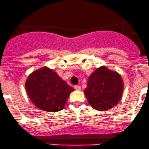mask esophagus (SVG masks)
<instances>
[{
	"label": "esophagus",
	"instance_id": "obj_1",
	"mask_svg": "<svg viewBox=\"0 0 149 149\" xmlns=\"http://www.w3.org/2000/svg\"><path fill=\"white\" fill-rule=\"evenodd\" d=\"M74 89H75V90H77V91H80L81 89V88L80 86H78V85H76V86H74Z\"/></svg>",
	"mask_w": 149,
	"mask_h": 149
}]
</instances>
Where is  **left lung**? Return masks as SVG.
<instances>
[{"mask_svg": "<svg viewBox=\"0 0 149 149\" xmlns=\"http://www.w3.org/2000/svg\"><path fill=\"white\" fill-rule=\"evenodd\" d=\"M124 88V81L119 72L101 66L88 78L84 95L94 109L107 111L121 101Z\"/></svg>", "mask_w": 149, "mask_h": 149, "instance_id": "left-lung-1", "label": "left lung"}]
</instances>
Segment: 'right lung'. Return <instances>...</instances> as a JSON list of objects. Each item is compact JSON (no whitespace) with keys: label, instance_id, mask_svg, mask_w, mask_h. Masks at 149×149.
Segmentation results:
<instances>
[{"label":"right lung","instance_id":"1","mask_svg":"<svg viewBox=\"0 0 149 149\" xmlns=\"http://www.w3.org/2000/svg\"><path fill=\"white\" fill-rule=\"evenodd\" d=\"M25 87L30 100L42 111L55 112L64 109L74 91L54 70L45 66L30 73Z\"/></svg>","mask_w":149,"mask_h":149}]
</instances>
